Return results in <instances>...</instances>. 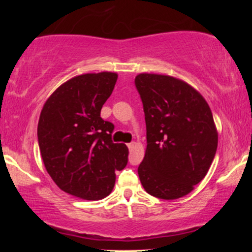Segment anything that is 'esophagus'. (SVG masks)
<instances>
[{
	"label": "esophagus",
	"mask_w": 252,
	"mask_h": 252,
	"mask_svg": "<svg viewBox=\"0 0 252 252\" xmlns=\"http://www.w3.org/2000/svg\"><path fill=\"white\" fill-rule=\"evenodd\" d=\"M135 146H136V143H135V142H130V143L127 144V147H128V149H129V150H130V149H133V148L135 147Z\"/></svg>",
	"instance_id": "34e87169"
}]
</instances>
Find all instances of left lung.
<instances>
[{
	"label": "left lung",
	"instance_id": "obj_1",
	"mask_svg": "<svg viewBox=\"0 0 252 252\" xmlns=\"http://www.w3.org/2000/svg\"><path fill=\"white\" fill-rule=\"evenodd\" d=\"M135 86L147 125V149L137 168L141 184L155 197H184L215 158L218 130L211 109L199 92L171 75L140 73Z\"/></svg>",
	"mask_w": 252,
	"mask_h": 252
}]
</instances>
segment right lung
Here are the masks:
<instances>
[{"label": "right lung", "mask_w": 252, "mask_h": 252, "mask_svg": "<svg viewBox=\"0 0 252 252\" xmlns=\"http://www.w3.org/2000/svg\"><path fill=\"white\" fill-rule=\"evenodd\" d=\"M116 72L86 73L62 84L44 103L37 140L44 167L62 190L97 201L112 191L116 171L127 165L128 148L113 143L115 126L101 118Z\"/></svg>", "instance_id": "obj_1"}]
</instances>
